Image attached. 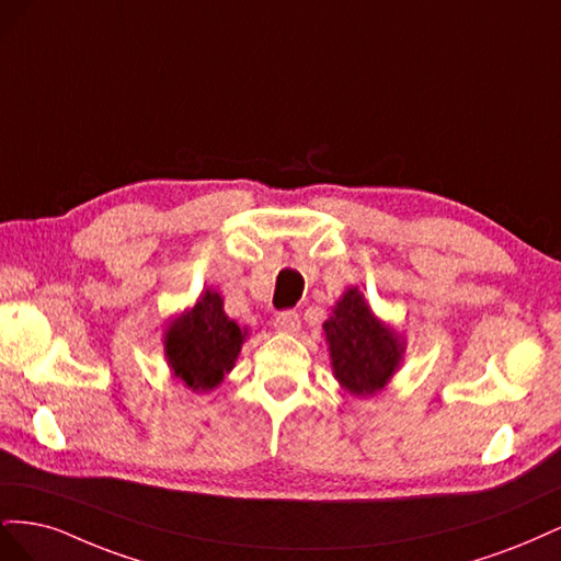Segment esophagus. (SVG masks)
Returning <instances> with one entry per match:
<instances>
[{"label":"esophagus","mask_w":561,"mask_h":561,"mask_svg":"<svg viewBox=\"0 0 561 561\" xmlns=\"http://www.w3.org/2000/svg\"><path fill=\"white\" fill-rule=\"evenodd\" d=\"M299 325H301V322H299V316L295 311H283L274 318V328L278 332H285V334H295L299 330Z\"/></svg>","instance_id":"1"}]
</instances>
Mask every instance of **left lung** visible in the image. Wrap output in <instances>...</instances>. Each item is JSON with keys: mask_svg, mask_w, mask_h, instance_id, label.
<instances>
[{"mask_svg": "<svg viewBox=\"0 0 561 561\" xmlns=\"http://www.w3.org/2000/svg\"><path fill=\"white\" fill-rule=\"evenodd\" d=\"M322 330L332 375L353 398L377 396L404 360L407 339L371 311L358 285L336 299Z\"/></svg>", "mask_w": 561, "mask_h": 561, "instance_id": "obj_1", "label": "left lung"}]
</instances>
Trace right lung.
Masks as SVG:
<instances>
[{"instance_id":"right-lung-1","label":"right lung","mask_w":561,"mask_h":561,"mask_svg":"<svg viewBox=\"0 0 561 561\" xmlns=\"http://www.w3.org/2000/svg\"><path fill=\"white\" fill-rule=\"evenodd\" d=\"M245 339L248 328H239V322L225 313L222 297L208 287L192 309L168 320L163 355L173 379L194 393H208L233 369Z\"/></svg>"}]
</instances>
